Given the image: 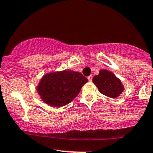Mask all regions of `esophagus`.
<instances>
[{"label":"esophagus","instance_id":"1","mask_svg":"<svg viewBox=\"0 0 153 153\" xmlns=\"http://www.w3.org/2000/svg\"><path fill=\"white\" fill-rule=\"evenodd\" d=\"M87 78H88V80H89L90 82H91V80H92V75H89V76H88Z\"/></svg>","mask_w":153,"mask_h":153}]
</instances>
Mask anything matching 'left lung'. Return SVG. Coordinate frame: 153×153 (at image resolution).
Listing matches in <instances>:
<instances>
[{"label": "left lung", "instance_id": "8db88e82", "mask_svg": "<svg viewBox=\"0 0 153 153\" xmlns=\"http://www.w3.org/2000/svg\"><path fill=\"white\" fill-rule=\"evenodd\" d=\"M97 75L94 76L93 83L102 94L110 98H117L124 90L121 80L112 72L105 69L100 70Z\"/></svg>", "mask_w": 153, "mask_h": 153}]
</instances>
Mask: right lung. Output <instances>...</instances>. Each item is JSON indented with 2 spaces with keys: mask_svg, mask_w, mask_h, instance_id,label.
I'll use <instances>...</instances> for the list:
<instances>
[{
  "mask_svg": "<svg viewBox=\"0 0 153 153\" xmlns=\"http://www.w3.org/2000/svg\"><path fill=\"white\" fill-rule=\"evenodd\" d=\"M88 79L79 72L64 70L47 73L36 86L41 100L53 107H61L70 103L80 93Z\"/></svg>",
  "mask_w": 153,
  "mask_h": 153,
  "instance_id": "1",
  "label": "right lung"
}]
</instances>
